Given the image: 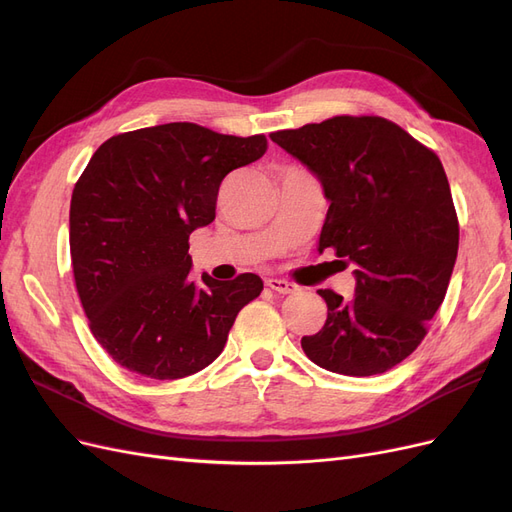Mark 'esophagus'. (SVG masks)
<instances>
[{
	"label": "esophagus",
	"instance_id": "obj_1",
	"mask_svg": "<svg viewBox=\"0 0 512 512\" xmlns=\"http://www.w3.org/2000/svg\"><path fill=\"white\" fill-rule=\"evenodd\" d=\"M267 286H269L271 290H275V292H280V294H292V292H297V284H292V282H288V280H280V277H271V280H267Z\"/></svg>",
	"mask_w": 512,
	"mask_h": 512
}]
</instances>
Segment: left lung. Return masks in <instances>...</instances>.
<instances>
[{
	"instance_id": "1",
	"label": "left lung",
	"mask_w": 512,
	"mask_h": 512,
	"mask_svg": "<svg viewBox=\"0 0 512 512\" xmlns=\"http://www.w3.org/2000/svg\"><path fill=\"white\" fill-rule=\"evenodd\" d=\"M271 141L312 170L331 203L318 250L356 265L352 299L318 290L327 322L301 348L335 374H384L423 342L453 275L459 222L442 162L376 115H339Z\"/></svg>"
}]
</instances>
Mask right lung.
<instances>
[{
	"instance_id": "obj_1",
	"label": "right lung",
	"mask_w": 512,
	"mask_h": 512,
	"mask_svg": "<svg viewBox=\"0 0 512 512\" xmlns=\"http://www.w3.org/2000/svg\"><path fill=\"white\" fill-rule=\"evenodd\" d=\"M265 134L177 121L111 136L72 192L70 256L89 329L138 376L177 380L218 359L262 280L192 273V230L215 220L220 183L262 158Z\"/></svg>"
}]
</instances>
